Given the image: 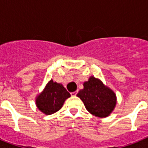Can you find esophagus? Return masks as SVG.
I'll list each match as a JSON object with an SVG mask.
<instances>
[{
	"label": "esophagus",
	"instance_id": "1",
	"mask_svg": "<svg viewBox=\"0 0 148 148\" xmlns=\"http://www.w3.org/2000/svg\"><path fill=\"white\" fill-rule=\"evenodd\" d=\"M71 96H76L77 91H74V92H71Z\"/></svg>",
	"mask_w": 148,
	"mask_h": 148
}]
</instances>
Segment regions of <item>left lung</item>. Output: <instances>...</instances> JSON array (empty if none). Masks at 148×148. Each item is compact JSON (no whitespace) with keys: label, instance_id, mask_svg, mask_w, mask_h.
Listing matches in <instances>:
<instances>
[{"label":"left lung","instance_id":"obj_1","mask_svg":"<svg viewBox=\"0 0 148 148\" xmlns=\"http://www.w3.org/2000/svg\"><path fill=\"white\" fill-rule=\"evenodd\" d=\"M81 98L86 109L98 117H108L117 103L115 93L95 77H90L84 83V88L77 95Z\"/></svg>","mask_w":148,"mask_h":148}]
</instances>
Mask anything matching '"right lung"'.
<instances>
[{
    "mask_svg": "<svg viewBox=\"0 0 148 148\" xmlns=\"http://www.w3.org/2000/svg\"><path fill=\"white\" fill-rule=\"evenodd\" d=\"M70 97V93L61 84L51 80L42 92L36 97V105L45 114L50 115L60 110L65 100Z\"/></svg>",
    "mask_w": 148,
    "mask_h": 148,
    "instance_id": "obj_1",
    "label": "right lung"
}]
</instances>
